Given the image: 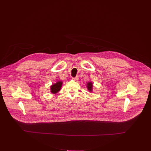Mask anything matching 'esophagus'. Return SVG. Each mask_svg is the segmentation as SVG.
<instances>
[{"instance_id":"obj_1","label":"esophagus","mask_w":151,"mask_h":151,"mask_svg":"<svg viewBox=\"0 0 151 151\" xmlns=\"http://www.w3.org/2000/svg\"><path fill=\"white\" fill-rule=\"evenodd\" d=\"M72 79L75 80V81H77V80H79V78H78V76H76L75 78H72Z\"/></svg>"}]
</instances>
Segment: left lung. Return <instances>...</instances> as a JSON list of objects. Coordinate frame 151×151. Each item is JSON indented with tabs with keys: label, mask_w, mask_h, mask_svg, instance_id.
<instances>
[{
	"label": "left lung",
	"mask_w": 151,
	"mask_h": 151,
	"mask_svg": "<svg viewBox=\"0 0 151 151\" xmlns=\"http://www.w3.org/2000/svg\"><path fill=\"white\" fill-rule=\"evenodd\" d=\"M87 87L89 91H92V84L91 82H89L87 84Z\"/></svg>",
	"instance_id": "1"
}]
</instances>
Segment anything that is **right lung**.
<instances>
[{
  "instance_id": "1",
  "label": "right lung",
  "mask_w": 151,
  "mask_h": 151,
  "mask_svg": "<svg viewBox=\"0 0 151 151\" xmlns=\"http://www.w3.org/2000/svg\"><path fill=\"white\" fill-rule=\"evenodd\" d=\"M62 85V81H58L56 84H53L51 87V92L52 93H56L60 91V88H61Z\"/></svg>"
}]
</instances>
